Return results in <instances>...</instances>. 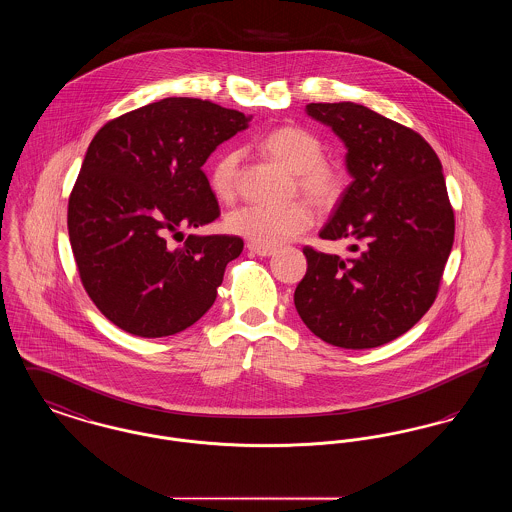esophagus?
<instances>
[{"label":"esophagus","mask_w":512,"mask_h":512,"mask_svg":"<svg viewBox=\"0 0 512 512\" xmlns=\"http://www.w3.org/2000/svg\"><path fill=\"white\" fill-rule=\"evenodd\" d=\"M249 251L259 255V257H270L276 253V249H270V247H259V245H249Z\"/></svg>","instance_id":"obj_1"}]
</instances>
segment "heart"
Wrapping results in <instances>:
<instances>
[{
	"label": "heart",
	"mask_w": 512,
	"mask_h": 512,
	"mask_svg": "<svg viewBox=\"0 0 512 512\" xmlns=\"http://www.w3.org/2000/svg\"><path fill=\"white\" fill-rule=\"evenodd\" d=\"M263 151L276 163L293 172L295 190L305 195L318 209L332 207L341 194V172L324 161V146L303 126H278L261 142ZM240 151H224L215 161L209 184L220 201H232L238 192ZM313 222L311 207L305 201L290 205H245L226 217L230 234L251 245L278 247L305 232Z\"/></svg>",
	"instance_id": "obj_1"
}]
</instances>
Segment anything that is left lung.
Wrapping results in <instances>:
<instances>
[{"instance_id":"left-lung-1","label":"left lung","mask_w":512,"mask_h":512,"mask_svg":"<svg viewBox=\"0 0 512 512\" xmlns=\"http://www.w3.org/2000/svg\"><path fill=\"white\" fill-rule=\"evenodd\" d=\"M334 130L353 178L322 240H349V257L305 247L307 274L293 303L320 340L368 349L399 338L438 293L455 217L436 151L411 128L365 105L309 103Z\"/></svg>"}]
</instances>
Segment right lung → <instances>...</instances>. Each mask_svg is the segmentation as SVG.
Masks as SVG:
<instances>
[{
    "mask_svg": "<svg viewBox=\"0 0 512 512\" xmlns=\"http://www.w3.org/2000/svg\"><path fill=\"white\" fill-rule=\"evenodd\" d=\"M251 117L217 103L165 98L107 122L86 151L69 197L80 280L99 311L140 338L172 336L217 299L238 236H169L219 217L201 167Z\"/></svg>",
    "mask_w": 512,
    "mask_h": 512,
    "instance_id": "right-lung-1",
    "label": "right lung"
}]
</instances>
